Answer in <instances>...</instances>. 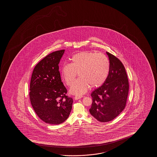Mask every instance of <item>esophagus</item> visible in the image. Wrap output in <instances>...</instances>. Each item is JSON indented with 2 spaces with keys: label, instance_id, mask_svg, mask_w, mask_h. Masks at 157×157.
<instances>
[{
  "label": "esophagus",
  "instance_id": "1",
  "mask_svg": "<svg viewBox=\"0 0 157 157\" xmlns=\"http://www.w3.org/2000/svg\"><path fill=\"white\" fill-rule=\"evenodd\" d=\"M82 98V96H75V99L76 100H77L78 99H81Z\"/></svg>",
  "mask_w": 157,
  "mask_h": 157
}]
</instances>
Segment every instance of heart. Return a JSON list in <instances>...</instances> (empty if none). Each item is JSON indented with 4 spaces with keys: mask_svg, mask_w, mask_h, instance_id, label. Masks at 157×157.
<instances>
[{
    "mask_svg": "<svg viewBox=\"0 0 157 157\" xmlns=\"http://www.w3.org/2000/svg\"><path fill=\"white\" fill-rule=\"evenodd\" d=\"M71 64H64L61 71L63 80L71 85L77 77L79 79L71 86L70 92L79 96L90 86L95 88L101 86L107 79L110 62L107 56L102 53L84 51L75 54L71 58Z\"/></svg>",
    "mask_w": 157,
    "mask_h": 157,
    "instance_id": "b5f03b06",
    "label": "heart"
}]
</instances>
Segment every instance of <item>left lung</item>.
Returning a JSON list of instances; mask_svg holds the SVG:
<instances>
[{
	"label": "left lung",
	"instance_id": "8db88e82",
	"mask_svg": "<svg viewBox=\"0 0 157 157\" xmlns=\"http://www.w3.org/2000/svg\"><path fill=\"white\" fill-rule=\"evenodd\" d=\"M109 57L110 71L102 86L91 94L90 114L101 122L114 120L124 109L129 93V81L124 65L116 57L106 52Z\"/></svg>",
	"mask_w": 157,
	"mask_h": 157
}]
</instances>
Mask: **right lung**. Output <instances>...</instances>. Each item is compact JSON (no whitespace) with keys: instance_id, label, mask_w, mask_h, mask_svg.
<instances>
[{"instance_id":"right-lung-1","label":"right lung","mask_w":157,"mask_h":157,"mask_svg":"<svg viewBox=\"0 0 157 157\" xmlns=\"http://www.w3.org/2000/svg\"><path fill=\"white\" fill-rule=\"evenodd\" d=\"M65 50L53 52L35 66L30 80L29 98L39 118L48 124H59L68 118L73 99L67 95L59 63Z\"/></svg>"}]
</instances>
